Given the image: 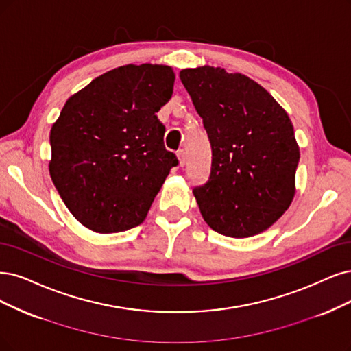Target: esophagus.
Wrapping results in <instances>:
<instances>
[{
	"mask_svg": "<svg viewBox=\"0 0 351 351\" xmlns=\"http://www.w3.org/2000/svg\"><path fill=\"white\" fill-rule=\"evenodd\" d=\"M178 159H179V166H184L185 162H186V158H185V152L184 150H178Z\"/></svg>",
	"mask_w": 351,
	"mask_h": 351,
	"instance_id": "esophagus-1",
	"label": "esophagus"
}]
</instances>
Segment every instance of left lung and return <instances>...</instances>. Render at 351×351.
<instances>
[{"label": "left lung", "mask_w": 351, "mask_h": 351, "mask_svg": "<svg viewBox=\"0 0 351 351\" xmlns=\"http://www.w3.org/2000/svg\"><path fill=\"white\" fill-rule=\"evenodd\" d=\"M211 143V173L193 188L214 231L234 239L276 223L295 195L293 125L267 90L241 73L201 66L179 73Z\"/></svg>", "instance_id": "left-lung-1"}]
</instances>
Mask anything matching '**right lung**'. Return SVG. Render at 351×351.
<instances>
[{
    "label": "right lung",
    "instance_id": "add662e5",
    "mask_svg": "<svg viewBox=\"0 0 351 351\" xmlns=\"http://www.w3.org/2000/svg\"><path fill=\"white\" fill-rule=\"evenodd\" d=\"M175 73L165 64H125L72 95L50 130V178L72 215L97 232L145 221L171 169L158 112Z\"/></svg>",
    "mask_w": 351,
    "mask_h": 351
}]
</instances>
